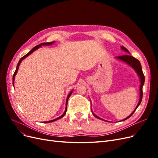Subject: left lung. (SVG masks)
Wrapping results in <instances>:
<instances>
[{"mask_svg":"<svg viewBox=\"0 0 158 158\" xmlns=\"http://www.w3.org/2000/svg\"><path fill=\"white\" fill-rule=\"evenodd\" d=\"M121 49H122L123 50L125 51L128 52V53H130V52H129V51H128V49H127L125 47L122 46V47H121ZM116 58L118 59H119V60H122V61H123V62H125V63H127L128 64L130 65L132 69H135V70L137 74L138 75V76H139V78H140V99H139V102H138V105H137V106L136 107V108H135V111H134L128 117H127L126 118H125V119H123V120H122V121H125V120H127V118H128L129 117H131L132 115V114L135 112V111L136 110V109L138 108V107L139 106V105L140 104V103H141V102H142V95H143L142 87H143V85H144V84L145 77H144V74H143L142 69V66H141V64H140V61L138 60V59H136V58H135V57H134V56H131V55H126L116 56ZM91 111H92V109H91ZM92 114H94V116L95 117H96V118H98L101 119V120L105 121V120H103V119H102V118H101L100 117H99L98 116H97L96 114H95L93 113L92 111Z\"/></svg>","mask_w":158,"mask_h":158,"instance_id":"8db88e82","label":"left lung"}]
</instances>
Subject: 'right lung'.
<instances>
[{
    "instance_id": "obj_1",
    "label": "right lung",
    "mask_w": 158,
    "mask_h": 158,
    "mask_svg": "<svg viewBox=\"0 0 158 158\" xmlns=\"http://www.w3.org/2000/svg\"><path fill=\"white\" fill-rule=\"evenodd\" d=\"M53 43H54V41L49 42V43H43V44H41L38 45H37V46H35V47H33V49H31L29 52H27V53L26 55H24V56L22 57V58L20 59V60H19L18 63V64H17L16 69L15 72H14V74H13V78H12V80H13V85H14V78H15V76H16V74H17V71H18V70L19 66H20V63H21L22 60L24 59L25 58H26V57H27V56H29L30 54H31L33 51H35V50H37V49H39L40 47H41L42 45H52V44H53ZM72 93H73V91H71V92L69 93V95L67 96V98H66V108H65V111H64V113H63V114H62V115H61L60 117H58V118H55V119H53V120L49 121H45V122H44V123H51V122H53V121H56V120H58V119L61 118L62 117H63L64 116V114H66V109H67V103H68V100H69V98H70V95L72 94Z\"/></svg>"
}]
</instances>
